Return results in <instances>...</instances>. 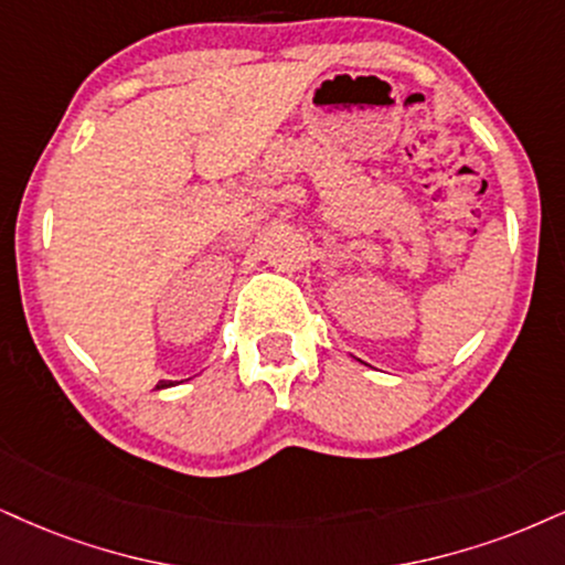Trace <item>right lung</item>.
<instances>
[{"instance_id":"1","label":"right lung","mask_w":565,"mask_h":565,"mask_svg":"<svg viewBox=\"0 0 565 565\" xmlns=\"http://www.w3.org/2000/svg\"><path fill=\"white\" fill-rule=\"evenodd\" d=\"M170 385H175V382H167V380H159V385H157V387H170Z\"/></svg>"}]
</instances>
